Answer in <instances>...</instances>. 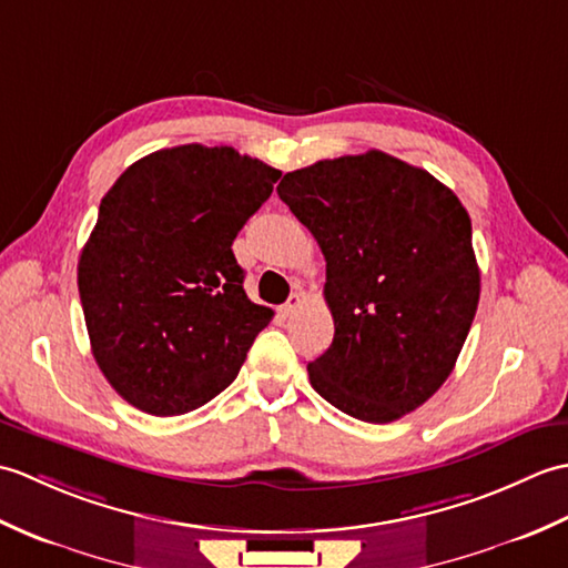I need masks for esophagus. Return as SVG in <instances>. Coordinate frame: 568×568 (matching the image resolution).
Here are the masks:
<instances>
[{
    "mask_svg": "<svg viewBox=\"0 0 568 568\" xmlns=\"http://www.w3.org/2000/svg\"><path fill=\"white\" fill-rule=\"evenodd\" d=\"M300 303H303V297H300V293H293L291 297H287V303L281 307L283 315H285V317L293 315V312L300 307Z\"/></svg>",
    "mask_w": 568,
    "mask_h": 568,
    "instance_id": "34e87169",
    "label": "esophagus"
}]
</instances>
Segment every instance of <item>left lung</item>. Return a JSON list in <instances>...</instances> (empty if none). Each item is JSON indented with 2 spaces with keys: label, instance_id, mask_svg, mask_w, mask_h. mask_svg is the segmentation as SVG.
Masks as SVG:
<instances>
[{
  "label": "left lung",
  "instance_id": "1",
  "mask_svg": "<svg viewBox=\"0 0 568 568\" xmlns=\"http://www.w3.org/2000/svg\"><path fill=\"white\" fill-rule=\"evenodd\" d=\"M277 195L327 261L334 339L307 364L312 388L373 425L425 405L454 371L478 307L464 204L383 151L285 173Z\"/></svg>",
  "mask_w": 568,
  "mask_h": 568
}]
</instances>
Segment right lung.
<instances>
[{
    "mask_svg": "<svg viewBox=\"0 0 568 568\" xmlns=\"http://www.w3.org/2000/svg\"><path fill=\"white\" fill-rule=\"evenodd\" d=\"M277 178L187 143L129 165L102 197L78 287L92 356L129 405L185 415L239 376L273 312L246 297L232 244Z\"/></svg>",
    "mask_w": 568,
    "mask_h": 568,
    "instance_id": "1",
    "label": "right lung"
}]
</instances>
